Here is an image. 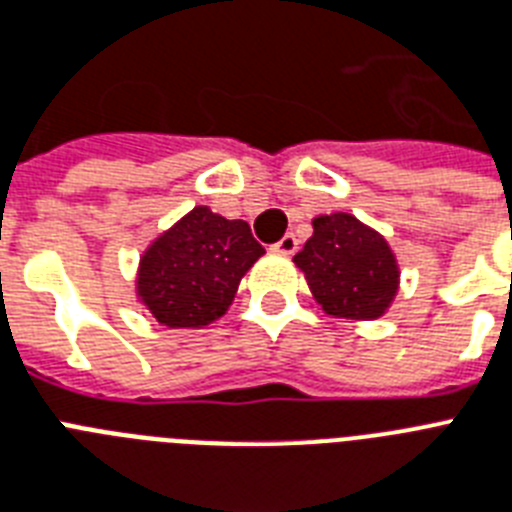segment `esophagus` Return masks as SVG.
Returning <instances> with one entry per match:
<instances>
[{
  "instance_id": "obj_1",
  "label": "esophagus",
  "mask_w": 512,
  "mask_h": 512,
  "mask_svg": "<svg viewBox=\"0 0 512 512\" xmlns=\"http://www.w3.org/2000/svg\"><path fill=\"white\" fill-rule=\"evenodd\" d=\"M272 251H277V253H285V256H290V253H295V251H298V238H295L293 232H287L285 238H280V240H277V243H274V246H272Z\"/></svg>"
}]
</instances>
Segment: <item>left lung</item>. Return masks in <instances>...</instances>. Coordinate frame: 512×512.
<instances>
[{"instance_id":"1","label":"left lung","mask_w":512,"mask_h":512,"mask_svg":"<svg viewBox=\"0 0 512 512\" xmlns=\"http://www.w3.org/2000/svg\"><path fill=\"white\" fill-rule=\"evenodd\" d=\"M293 261L332 316L377 319L398 290L400 272L387 240L342 211L314 219V235Z\"/></svg>"}]
</instances>
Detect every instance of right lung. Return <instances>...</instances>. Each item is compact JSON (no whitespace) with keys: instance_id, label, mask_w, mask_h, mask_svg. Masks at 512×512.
Instances as JSON below:
<instances>
[{"instance_id":"add662e5","label":"right lung","mask_w":512,"mask_h":512,"mask_svg":"<svg viewBox=\"0 0 512 512\" xmlns=\"http://www.w3.org/2000/svg\"><path fill=\"white\" fill-rule=\"evenodd\" d=\"M261 253L248 222L196 206L146 251L138 295L156 322L204 327L230 308L240 277Z\"/></svg>"}]
</instances>
